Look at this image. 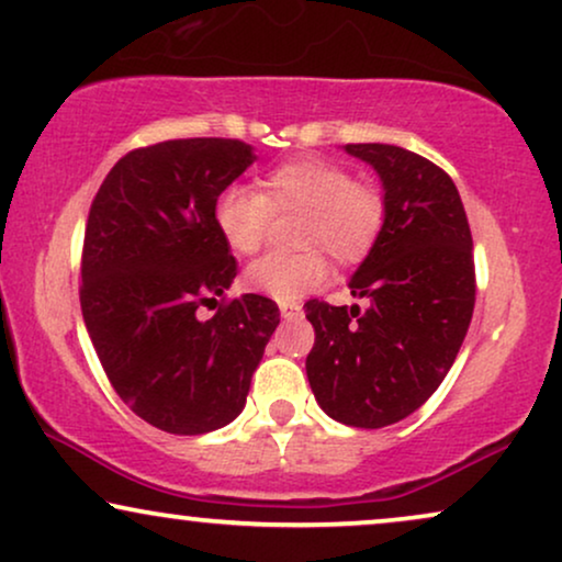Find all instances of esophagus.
<instances>
[{"label":"esophagus","instance_id":"34e87169","mask_svg":"<svg viewBox=\"0 0 562 562\" xmlns=\"http://www.w3.org/2000/svg\"><path fill=\"white\" fill-rule=\"evenodd\" d=\"M280 314H282V318H297L303 314V305L297 301H282L280 303Z\"/></svg>","mask_w":562,"mask_h":562}]
</instances>
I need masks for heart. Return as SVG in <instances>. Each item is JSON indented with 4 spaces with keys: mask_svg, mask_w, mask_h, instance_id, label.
<instances>
[{
    "mask_svg": "<svg viewBox=\"0 0 562 562\" xmlns=\"http://www.w3.org/2000/svg\"><path fill=\"white\" fill-rule=\"evenodd\" d=\"M261 191L225 187L215 199V225L236 254H257L274 212L305 210L301 223L303 254H269L254 261L246 285L274 301H295L329 280V251L339 265L366 259L381 236L386 204L371 183L355 181L339 162L305 155L261 176Z\"/></svg>",
    "mask_w": 562,
    "mask_h": 562,
    "instance_id": "b5f03b06",
    "label": "heart"
}]
</instances>
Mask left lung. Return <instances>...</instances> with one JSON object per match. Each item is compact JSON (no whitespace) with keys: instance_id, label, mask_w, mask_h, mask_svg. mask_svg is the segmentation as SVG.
<instances>
[{"instance_id":"obj_1","label":"left lung","mask_w":562,"mask_h":562,"mask_svg":"<svg viewBox=\"0 0 562 562\" xmlns=\"http://www.w3.org/2000/svg\"><path fill=\"white\" fill-rule=\"evenodd\" d=\"M383 183L381 236L352 274L360 305L308 301L316 342L305 358L326 415L383 428L423 407L446 379L474 311L472 231L451 176L396 145H345Z\"/></svg>"}]
</instances>
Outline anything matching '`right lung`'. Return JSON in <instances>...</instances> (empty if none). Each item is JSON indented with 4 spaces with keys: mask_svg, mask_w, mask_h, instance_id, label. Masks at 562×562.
<instances>
[{
    "mask_svg": "<svg viewBox=\"0 0 562 562\" xmlns=\"http://www.w3.org/2000/svg\"><path fill=\"white\" fill-rule=\"evenodd\" d=\"M257 160L240 139H168L126 153L90 204L80 305L111 386L134 415L176 436L236 420L280 308L246 293L215 199Z\"/></svg>",
    "mask_w": 562,
    "mask_h": 562,
    "instance_id": "obj_1",
    "label": "right lung"
}]
</instances>
